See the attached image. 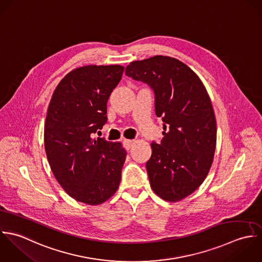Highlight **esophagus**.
<instances>
[{"label": "esophagus", "mask_w": 262, "mask_h": 262, "mask_svg": "<svg viewBox=\"0 0 262 262\" xmlns=\"http://www.w3.org/2000/svg\"><path fill=\"white\" fill-rule=\"evenodd\" d=\"M133 145H134V141H132V140H124L123 141V146L126 150H129L133 147Z\"/></svg>", "instance_id": "1"}]
</instances>
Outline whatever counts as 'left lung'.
Returning a JSON list of instances; mask_svg holds the SVG:
<instances>
[{"label":"left lung","instance_id":"1","mask_svg":"<svg viewBox=\"0 0 262 262\" xmlns=\"http://www.w3.org/2000/svg\"><path fill=\"white\" fill-rule=\"evenodd\" d=\"M125 75L148 84L155 94L164 138L152 143L146 164L153 191L176 203L194 192L212 164L216 123L208 91L182 61L164 55L132 61Z\"/></svg>","mask_w":262,"mask_h":262}]
</instances>
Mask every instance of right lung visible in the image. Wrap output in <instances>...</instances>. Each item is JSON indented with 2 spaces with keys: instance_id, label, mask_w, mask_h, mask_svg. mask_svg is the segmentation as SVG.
Returning <instances> with one entry per match:
<instances>
[{
  "instance_id": "right-lung-1",
  "label": "right lung",
  "mask_w": 262,
  "mask_h": 262,
  "mask_svg": "<svg viewBox=\"0 0 262 262\" xmlns=\"http://www.w3.org/2000/svg\"><path fill=\"white\" fill-rule=\"evenodd\" d=\"M124 68L85 66L67 74L48 108L45 148L53 175L74 200L96 206L117 190L126 152L93 138L107 121V101Z\"/></svg>"
}]
</instances>
